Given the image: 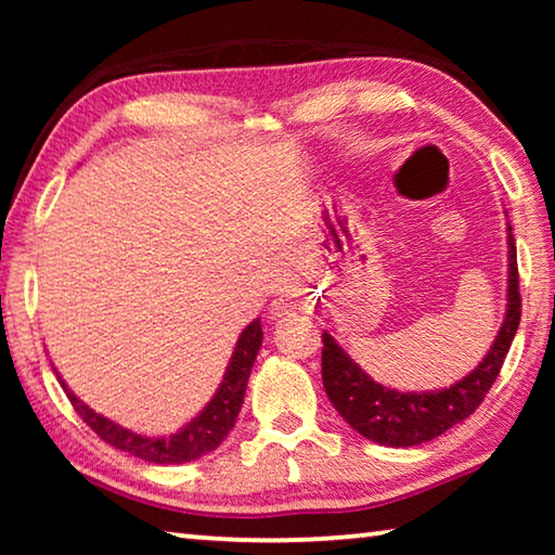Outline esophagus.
Instances as JSON below:
<instances>
[{
	"mask_svg": "<svg viewBox=\"0 0 555 555\" xmlns=\"http://www.w3.org/2000/svg\"><path fill=\"white\" fill-rule=\"evenodd\" d=\"M288 315H294V306H291L288 300L279 298V300H274V304L269 306V318H271V321H281V318H288Z\"/></svg>",
	"mask_w": 555,
	"mask_h": 555,
	"instance_id": "obj_1",
	"label": "esophagus"
}]
</instances>
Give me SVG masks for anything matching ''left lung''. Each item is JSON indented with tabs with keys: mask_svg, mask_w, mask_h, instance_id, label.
<instances>
[{
	"mask_svg": "<svg viewBox=\"0 0 555 555\" xmlns=\"http://www.w3.org/2000/svg\"><path fill=\"white\" fill-rule=\"evenodd\" d=\"M521 321L519 269L512 224L506 222V313L494 343L477 367L463 379L436 391H399L374 382L335 337L323 331V387L335 411L352 430L372 443L411 448L428 443L457 426L480 406L485 393L500 377L516 327Z\"/></svg>",
	"mask_w": 555,
	"mask_h": 555,
	"instance_id": "1",
	"label": "left lung"
}]
</instances>
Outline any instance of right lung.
Masks as SVG:
<instances>
[{
	"label": "right lung",
	"instance_id": "1",
	"mask_svg": "<svg viewBox=\"0 0 555 555\" xmlns=\"http://www.w3.org/2000/svg\"><path fill=\"white\" fill-rule=\"evenodd\" d=\"M261 337H264V333H261V323L257 318V321H251L237 337V345H234L228 370H224L220 387L212 393V399L205 403V409L198 416H193L181 430H176L171 436H142L115 424V421L102 416V413L92 411L88 403H82L68 389V384L63 382L55 367L53 372L55 377H59L63 391L68 393L73 409L80 413V418L86 421L105 443L117 450H125V453L134 457H142L146 463L183 465L212 453L234 428V421H237V413L244 401V391H247L249 374L251 367H255L257 352L261 347Z\"/></svg>",
	"mask_w": 555,
	"mask_h": 555
}]
</instances>
